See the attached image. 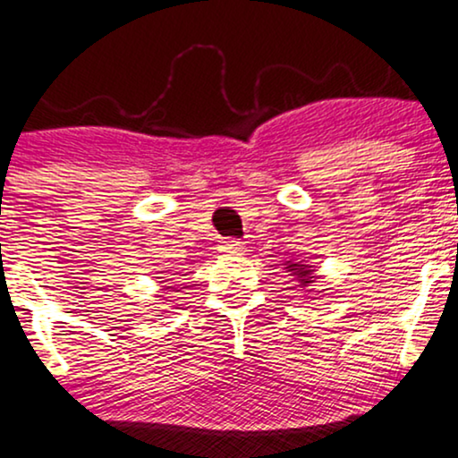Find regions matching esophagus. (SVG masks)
Segmentation results:
<instances>
[{
	"label": "esophagus",
	"mask_w": 458,
	"mask_h": 458,
	"mask_svg": "<svg viewBox=\"0 0 458 458\" xmlns=\"http://www.w3.org/2000/svg\"><path fill=\"white\" fill-rule=\"evenodd\" d=\"M222 250L224 251H233V253L243 251V241H239V239H224L222 241Z\"/></svg>",
	"instance_id": "esophagus-1"
}]
</instances>
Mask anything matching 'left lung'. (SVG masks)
<instances>
[{
	"label": "left lung",
	"mask_w": 458,
	"mask_h": 458,
	"mask_svg": "<svg viewBox=\"0 0 458 458\" xmlns=\"http://www.w3.org/2000/svg\"><path fill=\"white\" fill-rule=\"evenodd\" d=\"M292 267H296V264H292ZM302 267H305V264H302ZM292 271H296V273H299V277H301V282L302 284H311V277H310V275H311V271H310V268H292Z\"/></svg>",
	"instance_id": "1"
}]
</instances>
